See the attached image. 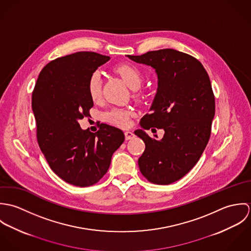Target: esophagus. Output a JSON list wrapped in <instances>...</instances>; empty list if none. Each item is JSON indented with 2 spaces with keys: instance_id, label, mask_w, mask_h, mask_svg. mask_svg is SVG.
<instances>
[{
  "instance_id": "34e87169",
  "label": "esophagus",
  "mask_w": 251,
  "mask_h": 251,
  "mask_svg": "<svg viewBox=\"0 0 251 251\" xmlns=\"http://www.w3.org/2000/svg\"><path fill=\"white\" fill-rule=\"evenodd\" d=\"M134 133L131 132V131H126L125 132V137H126V140H131L132 138H134Z\"/></svg>"
}]
</instances>
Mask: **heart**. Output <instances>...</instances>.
I'll return each instance as SVG.
<instances>
[{
  "instance_id": "1",
  "label": "heart",
  "mask_w": 251,
  "mask_h": 251,
  "mask_svg": "<svg viewBox=\"0 0 251 251\" xmlns=\"http://www.w3.org/2000/svg\"><path fill=\"white\" fill-rule=\"evenodd\" d=\"M117 72L126 83V85L132 89H138L143 81V76L141 72L134 66L124 64L117 66L115 68ZM101 87H102V78L101 73L97 71L93 72L88 81V93L93 101L100 100L101 97ZM133 115V112L130 109L126 108H112L104 114L105 121L119 127H127L130 125V119Z\"/></svg>"
}]
</instances>
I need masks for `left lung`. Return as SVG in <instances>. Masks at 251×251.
Returning a JSON list of instances; mask_svg holds the SVG:
<instances>
[{"mask_svg": "<svg viewBox=\"0 0 251 251\" xmlns=\"http://www.w3.org/2000/svg\"><path fill=\"white\" fill-rule=\"evenodd\" d=\"M127 57L153 68L158 78L151 113L140 126L165 130L160 141L151 139L143 129L134 131L146 146L138 159L140 171L152 183L170 184L194 167L209 142L215 112L210 77L197 59L174 49Z\"/></svg>", "mask_w": 251, "mask_h": 251, "instance_id": "left-lung-1", "label": "left lung"}]
</instances>
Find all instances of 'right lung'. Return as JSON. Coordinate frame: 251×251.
<instances>
[{"mask_svg": "<svg viewBox=\"0 0 251 251\" xmlns=\"http://www.w3.org/2000/svg\"><path fill=\"white\" fill-rule=\"evenodd\" d=\"M109 60L86 51L58 58L42 69L33 91L39 148L56 175L80 187L97 183L107 173L112 154L125 141L117 127L101 124L93 133L78 123L94 105L89 78Z\"/></svg>", "mask_w": 251, "mask_h": 251, "instance_id": "obj_1", "label": "right lung"}]
</instances>
